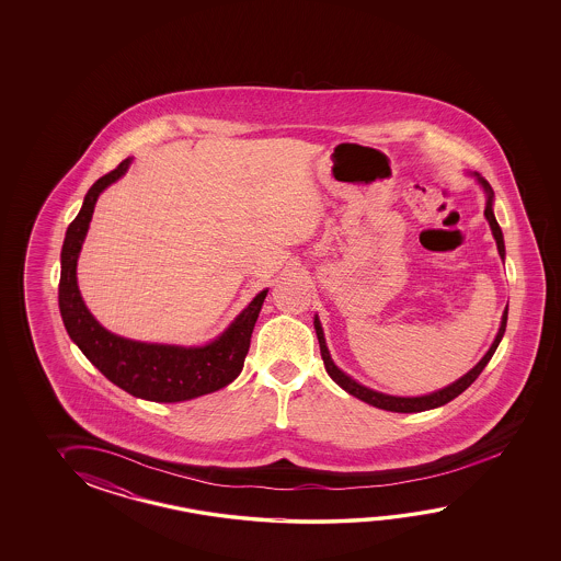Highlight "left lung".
<instances>
[{
    "mask_svg": "<svg viewBox=\"0 0 561 561\" xmlns=\"http://www.w3.org/2000/svg\"><path fill=\"white\" fill-rule=\"evenodd\" d=\"M471 176H476L477 184L485 192V218H488L491 234H493V239L497 242V251H500L501 261H503V259H505L503 232H501L500 225H497L495 215H493L495 194H493V188L489 186L488 180L483 179L481 174L473 172ZM505 327H507V307H505L503 317H501L500 331L495 334V339H493V343L489 346L488 353L483 355V358L477 363L473 369L467 370L463 377H459L457 381L447 385V387H443L439 391H433V393L430 394H419V397H397V394H387L381 393V391H375V389H369V387H365V385L355 381L351 375H346L345 370L339 369V367L334 365L333 357H331V353H329V346H327V341H324V333H322V324L321 321H319V314H314V331H317V339H319V345H321V357L322 360H324V369L329 373V377H331L341 389H345L346 393L353 394V397H357L360 401L377 407V409L393 411V413H419V411H430V409H437V407L454 401L455 397L463 393L467 387L481 375V370L485 369V365H488L491 357H493L495 348L500 346L503 333H505Z\"/></svg>",
    "mask_w": 561,
    "mask_h": 561,
    "instance_id": "obj_1",
    "label": "left lung"
}]
</instances>
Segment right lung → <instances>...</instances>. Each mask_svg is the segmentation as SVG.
Masks as SVG:
<instances>
[{
  "label": "right lung",
  "mask_w": 561,
  "mask_h": 561,
  "mask_svg": "<svg viewBox=\"0 0 561 561\" xmlns=\"http://www.w3.org/2000/svg\"><path fill=\"white\" fill-rule=\"evenodd\" d=\"M131 160H122L116 170L95 180L80 213L66 230L58 293L61 321L95 369L126 393L156 403H179L215 393L239 377L268 288L252 298L215 341L201 346L144 343L110 333L95 321L80 295L76 268L98 196L128 172Z\"/></svg>",
  "instance_id": "add662e5"
}]
</instances>
